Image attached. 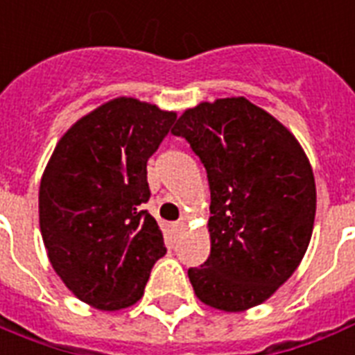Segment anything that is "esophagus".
Returning a JSON list of instances; mask_svg holds the SVG:
<instances>
[{
	"instance_id": "1",
	"label": "esophagus",
	"mask_w": 355,
	"mask_h": 355,
	"mask_svg": "<svg viewBox=\"0 0 355 355\" xmlns=\"http://www.w3.org/2000/svg\"><path fill=\"white\" fill-rule=\"evenodd\" d=\"M185 225H187L185 220H180V222H175V231H183V229H185Z\"/></svg>"
}]
</instances>
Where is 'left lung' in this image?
<instances>
[{
	"label": "left lung",
	"instance_id": "left-lung-1",
	"mask_svg": "<svg viewBox=\"0 0 355 355\" xmlns=\"http://www.w3.org/2000/svg\"><path fill=\"white\" fill-rule=\"evenodd\" d=\"M201 159L211 187V254L189 269L196 297L223 311L268 300L310 243L317 192L293 133L243 97L201 102L172 128Z\"/></svg>",
	"mask_w": 355,
	"mask_h": 355
}]
</instances>
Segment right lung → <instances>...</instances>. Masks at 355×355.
Here are the masks:
<instances>
[{
    "label": "right lung",
    "instance_id": "obj_1",
    "mask_svg": "<svg viewBox=\"0 0 355 355\" xmlns=\"http://www.w3.org/2000/svg\"><path fill=\"white\" fill-rule=\"evenodd\" d=\"M175 113L132 97L106 102L58 141L40 183V231L64 284L86 304L113 311L135 304L163 232L143 205L146 163Z\"/></svg>",
    "mask_w": 355,
    "mask_h": 355
}]
</instances>
